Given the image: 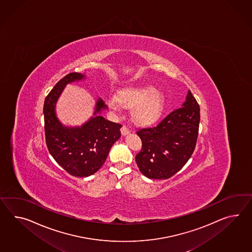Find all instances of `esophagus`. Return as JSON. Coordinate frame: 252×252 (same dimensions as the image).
I'll use <instances>...</instances> for the list:
<instances>
[{
  "instance_id": "obj_1",
  "label": "esophagus",
  "mask_w": 252,
  "mask_h": 252,
  "mask_svg": "<svg viewBox=\"0 0 252 252\" xmlns=\"http://www.w3.org/2000/svg\"><path fill=\"white\" fill-rule=\"evenodd\" d=\"M130 133V131H129V129L126 126H122V128H121V134L123 135H127Z\"/></svg>"
}]
</instances>
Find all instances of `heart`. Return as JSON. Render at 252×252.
Wrapping results in <instances>:
<instances>
[{
    "label": "heart",
    "mask_w": 252,
    "mask_h": 252,
    "mask_svg": "<svg viewBox=\"0 0 252 252\" xmlns=\"http://www.w3.org/2000/svg\"><path fill=\"white\" fill-rule=\"evenodd\" d=\"M164 104L163 94L152 86L125 88L118 93L117 100L108 101V106L114 112H119L121 106L133 109L132 120L138 126H150L157 123L164 110Z\"/></svg>",
    "instance_id": "b5f03b06"
}]
</instances>
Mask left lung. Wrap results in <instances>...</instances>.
<instances>
[{
    "label": "left lung",
    "mask_w": 252,
    "mask_h": 252,
    "mask_svg": "<svg viewBox=\"0 0 252 252\" xmlns=\"http://www.w3.org/2000/svg\"><path fill=\"white\" fill-rule=\"evenodd\" d=\"M200 108L190 91L182 107L167 115L157 126L136 132L142 148L135 161L144 176L166 179L179 171L196 147Z\"/></svg>",
    "instance_id": "left-lung-1"
}]
</instances>
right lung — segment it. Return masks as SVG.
Segmentation results:
<instances>
[{
	"mask_svg": "<svg viewBox=\"0 0 252 252\" xmlns=\"http://www.w3.org/2000/svg\"><path fill=\"white\" fill-rule=\"evenodd\" d=\"M85 74L65 75L51 90L43 104L45 140L51 156L70 175L91 176L103 166L112 146L121 136L122 125L104 119L99 114L107 108L99 98L94 117L81 126L69 127L56 117V104L67 84L84 79Z\"/></svg>",
	"mask_w": 252,
	"mask_h": 252,
	"instance_id": "right-lung-1",
	"label": "right lung"
}]
</instances>
